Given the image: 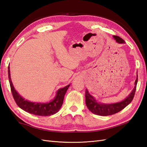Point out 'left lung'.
<instances>
[{
    "label": "left lung",
    "mask_w": 147,
    "mask_h": 147,
    "mask_svg": "<svg viewBox=\"0 0 147 147\" xmlns=\"http://www.w3.org/2000/svg\"><path fill=\"white\" fill-rule=\"evenodd\" d=\"M113 37L118 43H124L125 42L124 40L117 35H113ZM137 81L138 75H137V78L135 81L134 88L130 94L123 100L114 104H104L100 102H97L94 97L90 94V93L86 89L85 91V102L88 109L92 113L100 115V116H109V115H112L120 112L129 104L134 98Z\"/></svg>",
    "instance_id": "8db88e82"
}]
</instances>
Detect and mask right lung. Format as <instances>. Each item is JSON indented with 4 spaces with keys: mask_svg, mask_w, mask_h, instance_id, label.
<instances>
[{
    "mask_svg": "<svg viewBox=\"0 0 147 147\" xmlns=\"http://www.w3.org/2000/svg\"><path fill=\"white\" fill-rule=\"evenodd\" d=\"M8 74L12 95L18 106L26 112L35 115H38V116H50L58 112L63 104L65 93L70 85L69 84L67 86L60 88L57 90L55 98L49 102H47V103L33 102L26 100L16 91L11 80L9 66L8 67Z\"/></svg>",
    "mask_w": 147,
    "mask_h": 147,
    "instance_id": "1",
    "label": "right lung"
}]
</instances>
